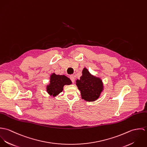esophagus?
I'll return each instance as SVG.
<instances>
[{
    "label": "esophagus",
    "instance_id": "34e87169",
    "mask_svg": "<svg viewBox=\"0 0 147 147\" xmlns=\"http://www.w3.org/2000/svg\"><path fill=\"white\" fill-rule=\"evenodd\" d=\"M69 79H70V80H71V82H72V83H74V82H75V77L74 76V75H70V76H69Z\"/></svg>",
    "mask_w": 147,
    "mask_h": 147
}]
</instances>
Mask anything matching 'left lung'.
<instances>
[{"mask_svg": "<svg viewBox=\"0 0 147 147\" xmlns=\"http://www.w3.org/2000/svg\"><path fill=\"white\" fill-rule=\"evenodd\" d=\"M83 75L76 80V85L81 92L82 99L87 101H93L99 97L103 85L101 79L90 74L86 68L83 70Z\"/></svg>", "mask_w": 147, "mask_h": 147, "instance_id": "8db88e82", "label": "left lung"}]
</instances>
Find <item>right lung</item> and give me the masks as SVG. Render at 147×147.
<instances>
[{"mask_svg":"<svg viewBox=\"0 0 147 147\" xmlns=\"http://www.w3.org/2000/svg\"><path fill=\"white\" fill-rule=\"evenodd\" d=\"M71 83L70 79L65 76L53 74L50 77V84L47 86V91L50 95L55 96L62 92L64 85Z\"/></svg>","mask_w":147,"mask_h":147,"instance_id":"obj_1","label":"right lung"}]
</instances>
